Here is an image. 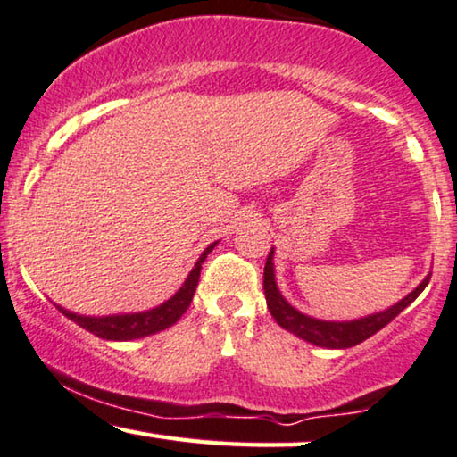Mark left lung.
<instances>
[{"label":"left lung","mask_w":457,"mask_h":457,"mask_svg":"<svg viewBox=\"0 0 457 457\" xmlns=\"http://www.w3.org/2000/svg\"><path fill=\"white\" fill-rule=\"evenodd\" d=\"M274 247L268 253L266 266H264V295L266 303L274 320L278 322V327H283L289 333L297 335L299 339L312 343V345L327 347V349H347L358 345V343L366 341L368 337L378 333L380 328L386 327L393 318L408 308V305L414 302V299L424 291V287L428 285L430 274L422 280L420 285L416 287L414 291L408 293L402 302H397L391 308L383 312H377V314L358 318V320H347V322H333V320H318V318H312L303 312L293 308V305L287 302V299L280 295L277 287V277H274Z\"/></svg>","instance_id":"left-lung-1"}]
</instances>
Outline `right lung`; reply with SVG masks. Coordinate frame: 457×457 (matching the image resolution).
Listing matches in <instances>:
<instances>
[{
	"instance_id": "1",
	"label": "right lung",
	"mask_w": 457,
	"mask_h": 457,
	"mask_svg": "<svg viewBox=\"0 0 457 457\" xmlns=\"http://www.w3.org/2000/svg\"><path fill=\"white\" fill-rule=\"evenodd\" d=\"M216 243H210V245L204 249V253L199 255V260L195 262V266H193L189 277L185 278L183 287H180L170 299H166L164 303L155 305L152 310L133 312V314L83 316V314H77V312L64 310L62 305H55V308H58L66 318H71L72 322H77L79 327H83L85 330H89V333L99 337V339L130 341V339H141V337L160 333V330L172 327V324L185 314L187 308H189L193 293L197 289L199 272H202L204 260L208 258V253L216 247Z\"/></svg>"
}]
</instances>
